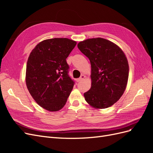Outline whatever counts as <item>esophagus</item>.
<instances>
[{
	"mask_svg": "<svg viewBox=\"0 0 153 153\" xmlns=\"http://www.w3.org/2000/svg\"><path fill=\"white\" fill-rule=\"evenodd\" d=\"M85 76L84 75H82L81 76H80V77L79 78H78V79L76 80V82H81L82 80H84V78H85Z\"/></svg>",
	"mask_w": 153,
	"mask_h": 153,
	"instance_id": "1",
	"label": "esophagus"
}]
</instances>
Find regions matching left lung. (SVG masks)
Returning <instances> with one entry per match:
<instances>
[{"label": "left lung", "mask_w": 153, "mask_h": 153, "mask_svg": "<svg viewBox=\"0 0 153 153\" xmlns=\"http://www.w3.org/2000/svg\"><path fill=\"white\" fill-rule=\"evenodd\" d=\"M78 48L91 65V87L84 93L85 101L95 108L110 107L126 89L129 75L126 55L117 45L101 38L81 41Z\"/></svg>", "instance_id": "left-lung-1"}]
</instances>
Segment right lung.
<instances>
[{
	"mask_svg": "<svg viewBox=\"0 0 153 153\" xmlns=\"http://www.w3.org/2000/svg\"><path fill=\"white\" fill-rule=\"evenodd\" d=\"M76 42L68 38L41 41L29 55L26 85L41 107L56 112L65 105L75 82L69 77L66 59Z\"/></svg>",
	"mask_w": 153,
	"mask_h": 153,
	"instance_id": "obj_1",
	"label": "right lung"
}]
</instances>
